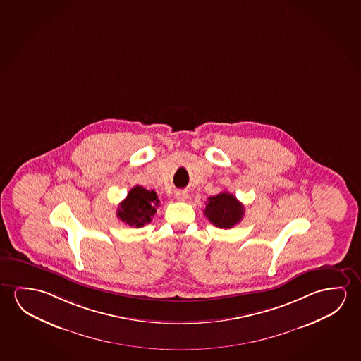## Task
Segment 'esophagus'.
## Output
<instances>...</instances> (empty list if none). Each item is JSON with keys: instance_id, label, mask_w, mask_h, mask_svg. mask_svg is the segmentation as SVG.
Masks as SVG:
<instances>
[{"instance_id": "1", "label": "esophagus", "mask_w": 361, "mask_h": 361, "mask_svg": "<svg viewBox=\"0 0 361 361\" xmlns=\"http://www.w3.org/2000/svg\"><path fill=\"white\" fill-rule=\"evenodd\" d=\"M175 196H176V199L178 201H185L188 197H189V194L185 191V190H178L175 192Z\"/></svg>"}]
</instances>
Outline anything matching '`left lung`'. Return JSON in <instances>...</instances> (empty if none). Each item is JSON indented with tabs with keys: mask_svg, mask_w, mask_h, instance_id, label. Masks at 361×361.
Instances as JSON below:
<instances>
[{
	"mask_svg": "<svg viewBox=\"0 0 361 361\" xmlns=\"http://www.w3.org/2000/svg\"><path fill=\"white\" fill-rule=\"evenodd\" d=\"M245 209L233 194L222 191L211 196L206 202L204 214L216 228H231L244 217Z\"/></svg>",
	"mask_w": 361,
	"mask_h": 361,
	"instance_id": "left-lung-1",
	"label": "left lung"
}]
</instances>
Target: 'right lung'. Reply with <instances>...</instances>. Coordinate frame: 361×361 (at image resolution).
Returning a JSON list of instances; mask_svg holds the SVG:
<instances>
[{
    "instance_id": "1",
    "label": "right lung",
    "mask_w": 361,
    "mask_h": 361,
    "mask_svg": "<svg viewBox=\"0 0 361 361\" xmlns=\"http://www.w3.org/2000/svg\"><path fill=\"white\" fill-rule=\"evenodd\" d=\"M159 204L160 200L154 190L149 191L137 185L130 190L126 199L118 205L117 216L130 226L142 228L145 224L151 222Z\"/></svg>"
}]
</instances>
